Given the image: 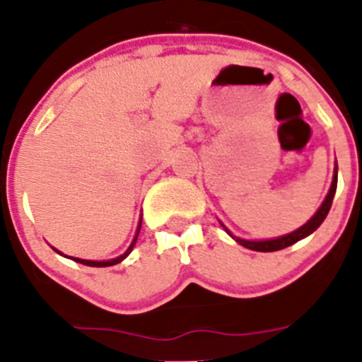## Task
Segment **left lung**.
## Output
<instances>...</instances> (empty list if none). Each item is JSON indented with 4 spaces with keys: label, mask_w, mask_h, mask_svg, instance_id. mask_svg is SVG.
Masks as SVG:
<instances>
[{
    "label": "left lung",
    "mask_w": 362,
    "mask_h": 362,
    "mask_svg": "<svg viewBox=\"0 0 362 362\" xmlns=\"http://www.w3.org/2000/svg\"><path fill=\"white\" fill-rule=\"evenodd\" d=\"M337 185H338V166H334L333 184H331L329 192H327L326 199H324L322 204H320L319 210L315 211V215H313V217L310 218V221L306 222V224H303L301 228L296 229V231L289 233V235H286V236H279V238H273V240H243V238H236L235 235H231V231H229V229L226 228V226L222 224V222H221V226L226 229V231H228V235L231 236V238H235L236 242H238L240 245L245 247V249H250V250H255V252L282 250V249H286V247L294 245V243L299 242V240L306 238V236H308V235H312V233L315 231V229L319 228L320 224H322L324 218H326L327 214H329L331 204H333L334 192H337Z\"/></svg>",
    "instance_id": "left-lung-1"
}]
</instances>
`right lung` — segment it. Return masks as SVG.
<instances>
[{
  "mask_svg": "<svg viewBox=\"0 0 362 362\" xmlns=\"http://www.w3.org/2000/svg\"><path fill=\"white\" fill-rule=\"evenodd\" d=\"M140 228H141V218H140V222H138V229H136V235H134V238H133V242H131V245H129V249H127L126 252H124L122 255H119V257H115V259H110V261H87V259H78V257H69V255H66V257H69V259H73V261H76V262H80V264H86V266H93V268H105V266H113V264H119L120 261H124V259L127 257V255L131 254V250H133V247H134V243H136V240H138V233H140ZM57 252V254H61L59 250L57 249H54ZM63 255V254H61Z\"/></svg>",
  "mask_w": 362,
  "mask_h": 362,
  "instance_id": "1",
  "label": "right lung"
}]
</instances>
